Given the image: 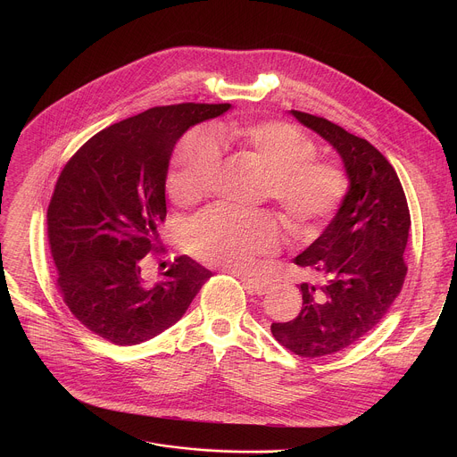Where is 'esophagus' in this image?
<instances>
[{
	"label": "esophagus",
	"instance_id": "34e87169",
	"mask_svg": "<svg viewBox=\"0 0 457 457\" xmlns=\"http://www.w3.org/2000/svg\"><path fill=\"white\" fill-rule=\"evenodd\" d=\"M240 278H242L244 289L251 295H266L270 289V286L262 280H253V278H244V277H240Z\"/></svg>",
	"mask_w": 457,
	"mask_h": 457
}]
</instances>
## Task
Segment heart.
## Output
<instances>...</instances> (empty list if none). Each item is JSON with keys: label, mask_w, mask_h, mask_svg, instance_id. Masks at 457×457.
<instances>
[{"label": "heart", "mask_w": 457, "mask_h": 457, "mask_svg": "<svg viewBox=\"0 0 457 457\" xmlns=\"http://www.w3.org/2000/svg\"><path fill=\"white\" fill-rule=\"evenodd\" d=\"M219 139L264 168L262 197L280 210L289 231L307 237L318 231L342 206L349 191L345 168L316 157V143L300 128L282 120L224 122ZM220 148L204 129H189L179 141L168 193L175 203H195L208 191L219 168ZM191 251L208 264L245 275L258 256L278 251L282 233L266 210L242 212L212 206L193 217L186 229Z\"/></svg>", "instance_id": "obj_1"}]
</instances>
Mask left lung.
<instances>
[{
    "label": "left lung",
    "mask_w": 457,
    "mask_h": 457,
    "mask_svg": "<svg viewBox=\"0 0 457 457\" xmlns=\"http://www.w3.org/2000/svg\"><path fill=\"white\" fill-rule=\"evenodd\" d=\"M291 113L337 148L351 182L337 217L295 258L314 277L300 286L298 316L271 325L286 349L320 358L372 331L400 295L411 213L396 170L369 141L323 117Z\"/></svg>",
    "instance_id": "8db88e82"
}]
</instances>
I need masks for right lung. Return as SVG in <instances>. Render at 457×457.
Here are the masks:
<instances>
[{"label": "right lung", "mask_w": 457, "mask_h": 457, "mask_svg": "<svg viewBox=\"0 0 457 457\" xmlns=\"http://www.w3.org/2000/svg\"><path fill=\"white\" fill-rule=\"evenodd\" d=\"M231 104L155 106L88 139L64 164L46 212L57 289L71 312L115 345H137L182 318L212 277L186 254L164 280L141 278L166 219V173L175 143Z\"/></svg>", "instance_id": "1"}]
</instances>
